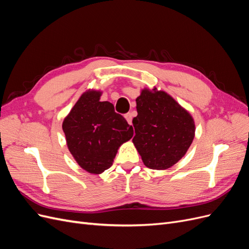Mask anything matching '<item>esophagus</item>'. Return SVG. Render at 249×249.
<instances>
[{"label": "esophagus", "instance_id": "obj_1", "mask_svg": "<svg viewBox=\"0 0 249 249\" xmlns=\"http://www.w3.org/2000/svg\"><path fill=\"white\" fill-rule=\"evenodd\" d=\"M133 113L132 112H129V113H126V114L124 115V117H125V119H126V122H127V124H132V120H133Z\"/></svg>", "mask_w": 249, "mask_h": 249}]
</instances>
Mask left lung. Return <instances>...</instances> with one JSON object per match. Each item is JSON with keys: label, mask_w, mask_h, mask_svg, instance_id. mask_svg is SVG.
<instances>
[{"label": "left lung", "mask_w": 249, "mask_h": 249, "mask_svg": "<svg viewBox=\"0 0 249 249\" xmlns=\"http://www.w3.org/2000/svg\"><path fill=\"white\" fill-rule=\"evenodd\" d=\"M133 143L150 169L164 170L178 163L195 136L191 114L163 90H141L136 99Z\"/></svg>", "instance_id": "left-lung-1"}]
</instances>
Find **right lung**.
<instances>
[{"label":"right lung","mask_w":249,"mask_h":249,"mask_svg":"<svg viewBox=\"0 0 249 249\" xmlns=\"http://www.w3.org/2000/svg\"><path fill=\"white\" fill-rule=\"evenodd\" d=\"M102 91L87 90L62 124L66 144L84 170L100 175L110 168L119 146L133 137V126L114 111L109 102H101Z\"/></svg>","instance_id":"1"}]
</instances>
